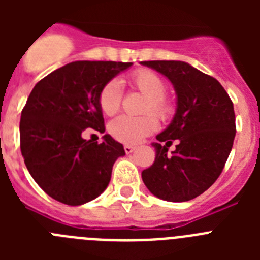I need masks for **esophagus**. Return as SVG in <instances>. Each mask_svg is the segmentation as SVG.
Here are the masks:
<instances>
[{
	"mask_svg": "<svg viewBox=\"0 0 260 260\" xmlns=\"http://www.w3.org/2000/svg\"><path fill=\"white\" fill-rule=\"evenodd\" d=\"M123 148H125V152L127 153H133L135 151V148H137V147L135 146H132V144H125V147H123Z\"/></svg>",
	"mask_w": 260,
	"mask_h": 260,
	"instance_id": "obj_1",
	"label": "esophagus"
}]
</instances>
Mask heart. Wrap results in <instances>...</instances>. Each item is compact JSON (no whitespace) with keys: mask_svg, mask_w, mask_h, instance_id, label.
I'll return each mask as SVG.
<instances>
[{"mask_svg":"<svg viewBox=\"0 0 260 260\" xmlns=\"http://www.w3.org/2000/svg\"><path fill=\"white\" fill-rule=\"evenodd\" d=\"M128 83L133 88H137L139 92L146 96L142 113L152 112L158 118L165 119L171 116L173 107L169 99L164 95L165 82L155 71L141 69L134 71ZM122 99V88L117 79H112L103 86L99 93V105L103 113L112 116L119 109ZM157 128V121L152 114L147 113L139 117L119 116L109 123V133L116 138L117 141L123 143H138L144 137L152 134Z\"/></svg>","mask_w":260,"mask_h":260,"instance_id":"b5f03b06","label":"heart"}]
</instances>
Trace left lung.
Listing matches in <instances>:
<instances>
[{
    "label": "left lung",
    "mask_w": 260,
    "mask_h": 260,
    "mask_svg": "<svg viewBox=\"0 0 260 260\" xmlns=\"http://www.w3.org/2000/svg\"><path fill=\"white\" fill-rule=\"evenodd\" d=\"M141 63L169 79L177 96L173 119L156 135L155 161L142 172V180L162 201H191L213 185L228 160L236 135L233 103L215 78L187 62ZM176 139L171 155L167 147Z\"/></svg>",
    "instance_id": "left-lung-1"
}]
</instances>
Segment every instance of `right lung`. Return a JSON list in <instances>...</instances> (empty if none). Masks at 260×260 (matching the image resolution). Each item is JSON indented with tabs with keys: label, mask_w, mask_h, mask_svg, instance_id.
<instances>
[{
	"label": "right lung",
	"mask_w": 260,
	"mask_h": 260,
	"mask_svg": "<svg viewBox=\"0 0 260 260\" xmlns=\"http://www.w3.org/2000/svg\"><path fill=\"white\" fill-rule=\"evenodd\" d=\"M132 62L75 61L57 69L29 93L20 116V151L32 178L53 199L80 206L109 185L112 168L125 155L109 134L86 141V128L105 132L99 93Z\"/></svg>",
	"instance_id": "obj_1"
}]
</instances>
